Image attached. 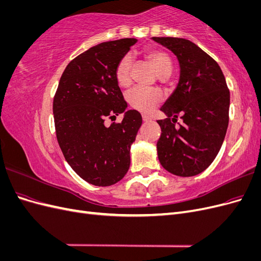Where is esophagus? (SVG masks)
I'll use <instances>...</instances> for the list:
<instances>
[{
    "label": "esophagus",
    "instance_id": "34e87169",
    "mask_svg": "<svg viewBox=\"0 0 261 261\" xmlns=\"http://www.w3.org/2000/svg\"><path fill=\"white\" fill-rule=\"evenodd\" d=\"M143 121H144V122H149V121H151V118H150L148 115L143 114Z\"/></svg>",
    "mask_w": 261,
    "mask_h": 261
}]
</instances>
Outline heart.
<instances>
[{
	"instance_id": "1",
	"label": "heart",
	"mask_w": 261,
	"mask_h": 261,
	"mask_svg": "<svg viewBox=\"0 0 261 261\" xmlns=\"http://www.w3.org/2000/svg\"><path fill=\"white\" fill-rule=\"evenodd\" d=\"M145 57L152 63L155 70L161 77H168L172 72V60L168 53L156 49H147ZM133 58L126 54L118 61L115 67V78L121 87H127L132 82ZM127 101L134 109L148 113L161 103L162 93L156 89H149L145 87H136L127 94Z\"/></svg>"
}]
</instances>
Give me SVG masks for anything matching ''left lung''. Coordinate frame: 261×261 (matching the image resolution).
Here are the masks:
<instances>
[{
	"instance_id": "8db88e82",
	"label": "left lung",
	"mask_w": 261,
	"mask_h": 261,
	"mask_svg": "<svg viewBox=\"0 0 261 261\" xmlns=\"http://www.w3.org/2000/svg\"><path fill=\"white\" fill-rule=\"evenodd\" d=\"M179 62V82L161 111V135L156 143L162 167L177 176L206 170L223 144L228 125L230 90L218 63L198 45L183 38L153 37ZM178 115L184 124L175 125Z\"/></svg>"
}]
</instances>
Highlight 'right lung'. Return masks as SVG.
<instances>
[{
  "label": "right lung",
  "instance_id": "obj_1",
  "mask_svg": "<svg viewBox=\"0 0 261 261\" xmlns=\"http://www.w3.org/2000/svg\"><path fill=\"white\" fill-rule=\"evenodd\" d=\"M137 39L102 42L80 54L63 72L53 99L55 132L67 163L96 186L121 180L130 164L129 149L143 118L136 110L121 123L105 124L127 103L115 78V67Z\"/></svg>",
  "mask_w": 261,
  "mask_h": 261
}]
</instances>
